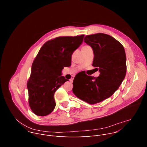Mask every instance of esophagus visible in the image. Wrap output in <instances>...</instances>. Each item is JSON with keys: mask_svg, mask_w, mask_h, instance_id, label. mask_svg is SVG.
Here are the masks:
<instances>
[{"mask_svg": "<svg viewBox=\"0 0 147 147\" xmlns=\"http://www.w3.org/2000/svg\"><path fill=\"white\" fill-rule=\"evenodd\" d=\"M73 79H74V78H73V77H71V80H70V81H71V82L73 81Z\"/></svg>", "mask_w": 147, "mask_h": 147, "instance_id": "esophagus-1", "label": "esophagus"}]
</instances>
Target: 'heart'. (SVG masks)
<instances>
[{
    "label": "heart",
    "mask_w": 147,
    "mask_h": 147,
    "mask_svg": "<svg viewBox=\"0 0 147 147\" xmlns=\"http://www.w3.org/2000/svg\"><path fill=\"white\" fill-rule=\"evenodd\" d=\"M85 47H87V45H86V46H85Z\"/></svg>",
    "instance_id": "heart-1"
}]
</instances>
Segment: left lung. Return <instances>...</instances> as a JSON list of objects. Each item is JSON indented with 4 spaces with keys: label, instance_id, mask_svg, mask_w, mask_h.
I'll use <instances>...</instances> for the list:
<instances>
[{
    "label": "left lung",
    "instance_id": "left-lung-1",
    "mask_svg": "<svg viewBox=\"0 0 147 147\" xmlns=\"http://www.w3.org/2000/svg\"><path fill=\"white\" fill-rule=\"evenodd\" d=\"M84 41L93 49L92 66L100 74L96 78L77 74L73 92L80 99L95 104L111 96L120 87L126 74V56L123 45L108 34L87 35Z\"/></svg>",
    "mask_w": 147,
    "mask_h": 147
}]
</instances>
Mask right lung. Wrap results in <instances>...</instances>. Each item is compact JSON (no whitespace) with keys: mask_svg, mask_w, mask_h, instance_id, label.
Listing matches in <instances>:
<instances>
[{"mask_svg":"<svg viewBox=\"0 0 147 147\" xmlns=\"http://www.w3.org/2000/svg\"><path fill=\"white\" fill-rule=\"evenodd\" d=\"M84 36L57 37L40 49L27 82L29 105L36 115L45 116L54 110L55 92L69 81L61 76V71L71 66L72 54L82 44Z\"/></svg>","mask_w":147,"mask_h":147,"instance_id":"1","label":"right lung"}]
</instances>
